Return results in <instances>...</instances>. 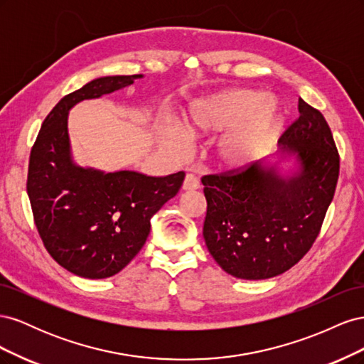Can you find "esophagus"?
Here are the masks:
<instances>
[{
  "instance_id": "obj_1",
  "label": "esophagus",
  "mask_w": 364,
  "mask_h": 364,
  "mask_svg": "<svg viewBox=\"0 0 364 364\" xmlns=\"http://www.w3.org/2000/svg\"><path fill=\"white\" fill-rule=\"evenodd\" d=\"M183 190L186 191H193V190H199L200 188V182L199 179L196 178L193 173H188L185 176V181H183Z\"/></svg>"
}]
</instances>
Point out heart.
Here are the masks:
<instances>
[{"label":"heart","instance_id":"1","mask_svg":"<svg viewBox=\"0 0 364 364\" xmlns=\"http://www.w3.org/2000/svg\"><path fill=\"white\" fill-rule=\"evenodd\" d=\"M282 111L273 98L252 90H230L196 102L185 114L181 132L190 139H202L228 130L214 149V162L225 171L246 168L259 159L278 135ZM176 146L182 144L173 136Z\"/></svg>","mask_w":364,"mask_h":364}]
</instances>
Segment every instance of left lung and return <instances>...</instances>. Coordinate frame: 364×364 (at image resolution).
Wrapping results in <instances>:
<instances>
[{
	"instance_id": "obj_1",
	"label": "left lung",
	"mask_w": 364,
	"mask_h": 364,
	"mask_svg": "<svg viewBox=\"0 0 364 364\" xmlns=\"http://www.w3.org/2000/svg\"><path fill=\"white\" fill-rule=\"evenodd\" d=\"M299 118L279 138L297 170L281 176L258 164L206 174L203 238L217 264L240 279L291 269L316 241L338 181L340 156L325 117L299 98Z\"/></svg>"
}]
</instances>
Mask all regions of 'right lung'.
<instances>
[{"mask_svg":"<svg viewBox=\"0 0 364 364\" xmlns=\"http://www.w3.org/2000/svg\"><path fill=\"white\" fill-rule=\"evenodd\" d=\"M141 74L107 75L86 83L53 107L31 147L27 194L43 246L77 277H114L136 257L150 218L178 194L185 173L153 178L136 171L105 173L75 165L68 111L83 100L130 86Z\"/></svg>","mask_w":364,"mask_h":364,"instance_id":"add662e5","label":"right lung"}]
</instances>
